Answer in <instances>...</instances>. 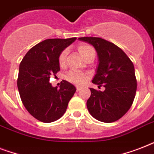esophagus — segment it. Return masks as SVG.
<instances>
[{
    "mask_svg": "<svg viewBox=\"0 0 154 154\" xmlns=\"http://www.w3.org/2000/svg\"><path fill=\"white\" fill-rule=\"evenodd\" d=\"M76 88H77V92L80 91V90L82 89V87H80V86H77Z\"/></svg>",
    "mask_w": 154,
    "mask_h": 154,
    "instance_id": "obj_1",
    "label": "esophagus"
}]
</instances>
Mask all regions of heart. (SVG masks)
I'll return each instance as SVG.
<instances>
[{
	"label": "heart",
	"instance_id": "obj_1",
	"mask_svg": "<svg viewBox=\"0 0 154 154\" xmlns=\"http://www.w3.org/2000/svg\"><path fill=\"white\" fill-rule=\"evenodd\" d=\"M77 50L79 52L80 55L85 60L89 57V56L95 53L94 48L91 45L87 44L80 45L79 46L77 47ZM67 53V49H64L60 53L59 57H58V63H59L60 66H64L65 65ZM65 78H66L68 82H71V83H73V84L76 85H82L85 82L87 77L86 75L84 74V73H82V72H76V71H70L66 74Z\"/></svg>",
	"mask_w": 154,
	"mask_h": 154
}]
</instances>
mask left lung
I'll return each instance as SVG.
<instances>
[{"mask_svg":"<svg viewBox=\"0 0 154 154\" xmlns=\"http://www.w3.org/2000/svg\"><path fill=\"white\" fill-rule=\"evenodd\" d=\"M92 45L98 56L97 73L92 82L105 90L90 88L87 101L89 113L100 122L110 123L122 117L130 109L137 91V80L131 60L119 47L100 37H80Z\"/></svg>","mask_w":154,"mask_h":154,"instance_id":"obj_1","label":"left lung"}]
</instances>
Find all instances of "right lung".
I'll use <instances>...</instances> for the list:
<instances>
[{"label":"right lung","mask_w":154,"mask_h":154,"mask_svg":"<svg viewBox=\"0 0 154 154\" xmlns=\"http://www.w3.org/2000/svg\"><path fill=\"white\" fill-rule=\"evenodd\" d=\"M76 39L45 40L30 49L20 62L17 78L20 99L28 112L40 122L49 123L62 117L76 92L74 85L65 80L60 89L49 83L50 76L60 71V53Z\"/></svg>","instance_id":"right-lung-1"}]
</instances>
